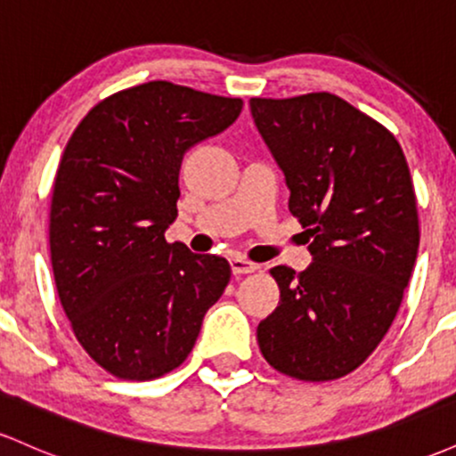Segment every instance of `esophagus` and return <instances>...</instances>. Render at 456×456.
Listing matches in <instances>:
<instances>
[{
  "label": "esophagus",
  "instance_id": "34e87169",
  "mask_svg": "<svg viewBox=\"0 0 456 456\" xmlns=\"http://www.w3.org/2000/svg\"><path fill=\"white\" fill-rule=\"evenodd\" d=\"M229 264H232V272L235 276L250 274V272L257 270V264H253V261H246L244 257H232L229 259Z\"/></svg>",
  "mask_w": 456,
  "mask_h": 456
}]
</instances>
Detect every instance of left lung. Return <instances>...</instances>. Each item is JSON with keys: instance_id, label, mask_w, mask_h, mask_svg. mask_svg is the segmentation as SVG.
<instances>
[{"instance_id": "obj_1", "label": "left lung", "mask_w": 456, "mask_h": 456, "mask_svg": "<svg viewBox=\"0 0 456 456\" xmlns=\"http://www.w3.org/2000/svg\"><path fill=\"white\" fill-rule=\"evenodd\" d=\"M289 188L313 264L270 270L281 302L257 328L282 375L330 381L375 352L399 313L420 224L410 167L388 128L328 92L250 98Z\"/></svg>"}]
</instances>
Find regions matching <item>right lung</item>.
I'll return each instance as SVG.
<instances>
[{
    "label": "right lung",
    "mask_w": 456,
    "mask_h": 456,
    "mask_svg": "<svg viewBox=\"0 0 456 456\" xmlns=\"http://www.w3.org/2000/svg\"><path fill=\"white\" fill-rule=\"evenodd\" d=\"M240 98L150 81L104 98L68 139L51 197L55 287L90 358L119 379L177 369L232 279L169 244L186 150L232 126Z\"/></svg>",
    "instance_id": "right-lung-1"
}]
</instances>
